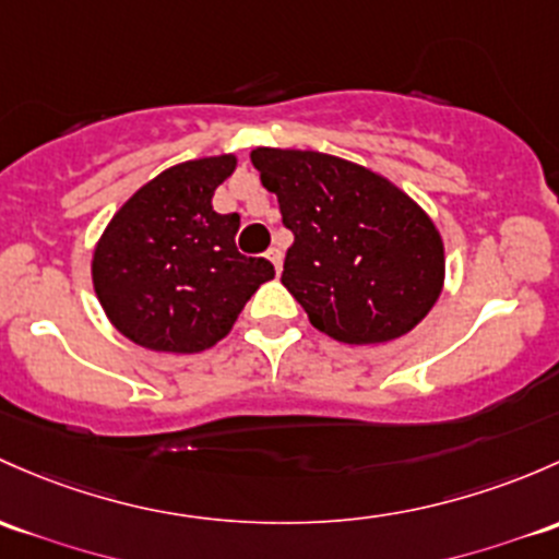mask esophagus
<instances>
[{
    "label": "esophagus",
    "instance_id": "34e87169",
    "mask_svg": "<svg viewBox=\"0 0 559 559\" xmlns=\"http://www.w3.org/2000/svg\"><path fill=\"white\" fill-rule=\"evenodd\" d=\"M267 260L273 262V267H275V273H281V264H284V251L278 249V246H273V249L267 251Z\"/></svg>",
    "mask_w": 559,
    "mask_h": 559
}]
</instances>
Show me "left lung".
Returning <instances> with one entry per match:
<instances>
[{
    "label": "left lung",
    "instance_id": "obj_1",
    "mask_svg": "<svg viewBox=\"0 0 559 559\" xmlns=\"http://www.w3.org/2000/svg\"><path fill=\"white\" fill-rule=\"evenodd\" d=\"M251 163L295 235L281 284L310 324L372 345L426 319L442 295L444 243L407 192L324 152L257 146Z\"/></svg>",
    "mask_w": 559,
    "mask_h": 559
}]
</instances>
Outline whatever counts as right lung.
I'll list each match as a JSON object with an SVG mask.
<instances>
[{"instance_id":"add662e5","label":"right lung","mask_w":559,"mask_h":559,"mask_svg":"<svg viewBox=\"0 0 559 559\" xmlns=\"http://www.w3.org/2000/svg\"><path fill=\"white\" fill-rule=\"evenodd\" d=\"M235 155L168 168L111 216L93 251V289L120 334L163 354H201L227 337L243 305L275 275L235 246L238 214L211 198Z\"/></svg>"}]
</instances>
